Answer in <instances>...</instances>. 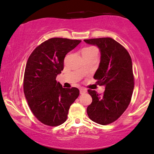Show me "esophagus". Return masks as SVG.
Here are the masks:
<instances>
[{
    "mask_svg": "<svg viewBox=\"0 0 154 154\" xmlns=\"http://www.w3.org/2000/svg\"><path fill=\"white\" fill-rule=\"evenodd\" d=\"M85 93H87V89L85 88H80V94H85Z\"/></svg>",
    "mask_w": 154,
    "mask_h": 154,
    "instance_id": "1",
    "label": "esophagus"
}]
</instances>
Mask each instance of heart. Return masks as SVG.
<instances>
[{
	"mask_svg": "<svg viewBox=\"0 0 154 154\" xmlns=\"http://www.w3.org/2000/svg\"><path fill=\"white\" fill-rule=\"evenodd\" d=\"M94 49H95V48H94V47H85L84 49H82V52H85V51H89L94 50Z\"/></svg>",
	"mask_w": 154,
	"mask_h": 154,
	"instance_id": "1",
	"label": "heart"
}]
</instances>
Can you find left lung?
<instances>
[{"label": "left lung", "mask_w": 154, "mask_h": 154, "mask_svg": "<svg viewBox=\"0 0 154 154\" xmlns=\"http://www.w3.org/2000/svg\"><path fill=\"white\" fill-rule=\"evenodd\" d=\"M84 41L100 49V62L94 79L105 87L103 95L88 89L92 103L87 107V114L96 123L110 124L124 113L131 102L134 87L131 56L123 46L112 38Z\"/></svg>", "instance_id": "1"}]
</instances>
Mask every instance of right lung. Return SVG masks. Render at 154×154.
Listing matches in <instances>:
<instances>
[{
	"label": "right lung",
	"mask_w": 154,
	"mask_h": 154,
	"mask_svg": "<svg viewBox=\"0 0 154 154\" xmlns=\"http://www.w3.org/2000/svg\"><path fill=\"white\" fill-rule=\"evenodd\" d=\"M81 41L53 38L38 46L26 64L23 90L33 114L42 123L56 127L66 121L69 107L79 96L76 87L63 88L56 76L66 54Z\"/></svg>",
	"instance_id": "obj_1"
}]
</instances>
